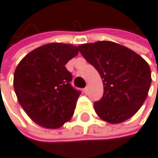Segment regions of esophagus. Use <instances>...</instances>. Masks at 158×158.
Listing matches in <instances>:
<instances>
[{
	"instance_id": "esophagus-1",
	"label": "esophagus",
	"mask_w": 158,
	"mask_h": 158,
	"mask_svg": "<svg viewBox=\"0 0 158 158\" xmlns=\"http://www.w3.org/2000/svg\"><path fill=\"white\" fill-rule=\"evenodd\" d=\"M83 92H84L85 94H87V93H88V87H85V88L83 89Z\"/></svg>"
}]
</instances>
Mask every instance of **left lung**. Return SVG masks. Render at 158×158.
<instances>
[{
	"label": "left lung",
	"mask_w": 158,
	"mask_h": 158,
	"mask_svg": "<svg viewBox=\"0 0 158 158\" xmlns=\"http://www.w3.org/2000/svg\"><path fill=\"white\" fill-rule=\"evenodd\" d=\"M78 50L103 81V96L94 103L98 116L113 124L132 118L148 96L149 64L133 50L109 40L81 44Z\"/></svg>",
	"instance_id": "left-lung-1"
}]
</instances>
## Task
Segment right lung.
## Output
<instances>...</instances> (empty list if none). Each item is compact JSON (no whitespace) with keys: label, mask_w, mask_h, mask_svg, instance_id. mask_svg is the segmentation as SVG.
I'll list each match as a JSON object with an SVG mask.
<instances>
[{"label":"right lung","mask_w":158,"mask_h":158,"mask_svg":"<svg viewBox=\"0 0 158 158\" xmlns=\"http://www.w3.org/2000/svg\"><path fill=\"white\" fill-rule=\"evenodd\" d=\"M78 53L77 46L54 42L31 51L14 73V89L27 116L37 124L57 129L71 119L81 91L71 85L65 64Z\"/></svg>","instance_id":"add662e5"}]
</instances>
